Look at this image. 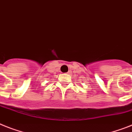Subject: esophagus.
Instances as JSON below:
<instances>
[{
  "instance_id": "1",
  "label": "esophagus",
  "mask_w": 132,
  "mask_h": 132,
  "mask_svg": "<svg viewBox=\"0 0 132 132\" xmlns=\"http://www.w3.org/2000/svg\"><path fill=\"white\" fill-rule=\"evenodd\" d=\"M70 71H69V72H68V74H70Z\"/></svg>"
}]
</instances>
